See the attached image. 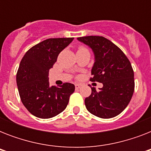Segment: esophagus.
Segmentation results:
<instances>
[{"mask_svg":"<svg viewBox=\"0 0 151 151\" xmlns=\"http://www.w3.org/2000/svg\"><path fill=\"white\" fill-rule=\"evenodd\" d=\"M82 86H83V85L81 84V83H78V84H75V88H77V89L80 88H81Z\"/></svg>","mask_w":151,"mask_h":151,"instance_id":"34e87169","label":"esophagus"}]
</instances>
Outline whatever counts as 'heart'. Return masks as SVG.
<instances>
[{
    "instance_id": "obj_1",
    "label": "heart",
    "mask_w": 151,
    "mask_h": 151,
    "mask_svg": "<svg viewBox=\"0 0 151 151\" xmlns=\"http://www.w3.org/2000/svg\"><path fill=\"white\" fill-rule=\"evenodd\" d=\"M78 50H87V48L84 47V46H80L79 48H78Z\"/></svg>"
}]
</instances>
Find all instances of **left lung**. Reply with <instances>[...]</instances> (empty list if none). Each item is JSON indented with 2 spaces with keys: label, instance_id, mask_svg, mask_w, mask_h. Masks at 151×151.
I'll list each match as a JSON object with an SVG mask.
<instances>
[{
  "label": "left lung",
  "instance_id": "8db88e82",
  "mask_svg": "<svg viewBox=\"0 0 151 151\" xmlns=\"http://www.w3.org/2000/svg\"><path fill=\"white\" fill-rule=\"evenodd\" d=\"M92 48L95 63L91 81L103 83V88L85 98V104L91 114L101 118L120 114L129 105L135 88L134 71L124 53L110 40L101 36L78 37Z\"/></svg>",
  "mask_w": 151,
  "mask_h": 151
}]
</instances>
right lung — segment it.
I'll list each match as a JSON object with an SVG mask.
<instances>
[{"instance_id": "add662e5", "label": "right lung", "mask_w": 151, "mask_h": 151, "mask_svg": "<svg viewBox=\"0 0 151 151\" xmlns=\"http://www.w3.org/2000/svg\"><path fill=\"white\" fill-rule=\"evenodd\" d=\"M73 37L49 38L41 41L26 52L16 74L18 90L22 104L30 114L39 118H51L66 109L75 86L64 83L50 86L48 72L59 54Z\"/></svg>"}]
</instances>
